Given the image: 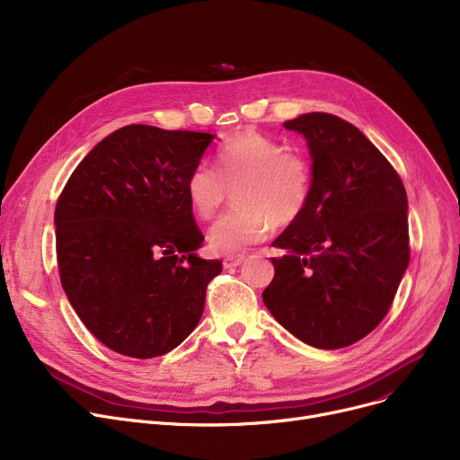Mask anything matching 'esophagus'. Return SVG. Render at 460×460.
Segmentation results:
<instances>
[{"instance_id":"esophagus-1","label":"esophagus","mask_w":460,"mask_h":460,"mask_svg":"<svg viewBox=\"0 0 460 460\" xmlns=\"http://www.w3.org/2000/svg\"><path fill=\"white\" fill-rule=\"evenodd\" d=\"M243 261H244V255H231V257L224 259V267L227 270L229 269H236V267H240V264H243Z\"/></svg>"}]
</instances>
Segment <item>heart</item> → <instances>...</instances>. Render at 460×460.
<instances>
[{
    "label": "heart",
    "mask_w": 460,
    "mask_h": 460,
    "mask_svg": "<svg viewBox=\"0 0 460 460\" xmlns=\"http://www.w3.org/2000/svg\"><path fill=\"white\" fill-rule=\"evenodd\" d=\"M227 188L236 208L208 231V248L217 255L243 253L262 243L274 226L296 224L313 196V164L302 151L253 128L229 137L216 156V169L201 162L186 177L190 208L201 220L222 208Z\"/></svg>",
    "instance_id": "heart-1"
}]
</instances>
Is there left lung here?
Masks as SVG:
<instances>
[{
	"mask_svg": "<svg viewBox=\"0 0 460 460\" xmlns=\"http://www.w3.org/2000/svg\"><path fill=\"white\" fill-rule=\"evenodd\" d=\"M313 158V196L272 246L262 302L317 349L349 347L390 311L410 261L406 190L394 165L349 120L323 111L285 120Z\"/></svg>",
	"mask_w": 460,
	"mask_h": 460,
	"instance_id": "8db88e82",
	"label": "left lung"
}]
</instances>
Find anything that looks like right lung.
Segmentation results:
<instances>
[{
    "instance_id": "right-lung-1",
    "label": "right lung",
    "mask_w": 460,
    "mask_h": 460,
    "mask_svg": "<svg viewBox=\"0 0 460 460\" xmlns=\"http://www.w3.org/2000/svg\"><path fill=\"white\" fill-rule=\"evenodd\" d=\"M212 134L128 125L78 164L56 205L63 291L108 349L147 359L198 326L222 261L203 244L184 182Z\"/></svg>"
}]
</instances>
